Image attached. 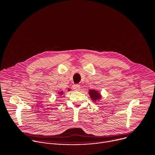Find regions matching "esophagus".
Segmentation results:
<instances>
[{
    "mask_svg": "<svg viewBox=\"0 0 155 155\" xmlns=\"http://www.w3.org/2000/svg\"><path fill=\"white\" fill-rule=\"evenodd\" d=\"M73 89L74 91H80V85H78V84L74 85L73 86Z\"/></svg>",
    "mask_w": 155,
    "mask_h": 155,
    "instance_id": "esophagus-1",
    "label": "esophagus"
}]
</instances>
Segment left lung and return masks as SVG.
<instances>
[{
  "mask_svg": "<svg viewBox=\"0 0 155 155\" xmlns=\"http://www.w3.org/2000/svg\"><path fill=\"white\" fill-rule=\"evenodd\" d=\"M89 94L91 99L94 102H96L97 101H99L101 98V96L100 93L96 90H94V89L89 90Z\"/></svg>",
  "mask_w": 155,
  "mask_h": 155,
  "instance_id": "1",
  "label": "left lung"
}]
</instances>
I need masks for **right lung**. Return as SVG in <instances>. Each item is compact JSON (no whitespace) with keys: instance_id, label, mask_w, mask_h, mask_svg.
<instances>
[{"instance_id":"right-lung-1","label":"right lung","mask_w":155,"mask_h":155,"mask_svg":"<svg viewBox=\"0 0 155 155\" xmlns=\"http://www.w3.org/2000/svg\"><path fill=\"white\" fill-rule=\"evenodd\" d=\"M71 89H68V91H70ZM58 94H60V95H63V91H61V92H58Z\"/></svg>"}]
</instances>
